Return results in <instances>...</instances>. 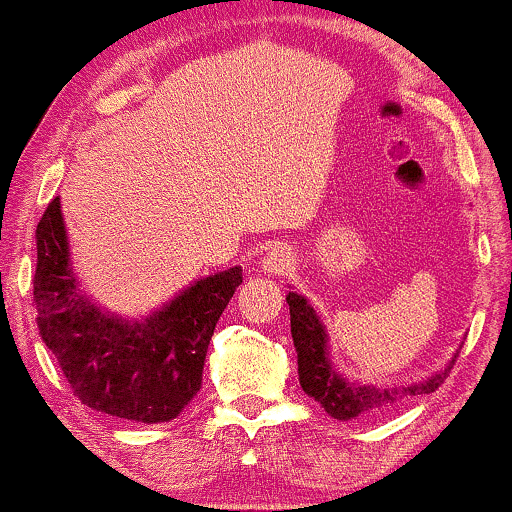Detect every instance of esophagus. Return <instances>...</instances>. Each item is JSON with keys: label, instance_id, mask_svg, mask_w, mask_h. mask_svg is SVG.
I'll return each mask as SVG.
<instances>
[{"label": "esophagus", "instance_id": "obj_1", "mask_svg": "<svg viewBox=\"0 0 512 512\" xmlns=\"http://www.w3.org/2000/svg\"><path fill=\"white\" fill-rule=\"evenodd\" d=\"M260 267L264 274H281V271H286L290 267V252L286 245H276V248H271L267 255L262 257Z\"/></svg>", "mask_w": 512, "mask_h": 512}]
</instances>
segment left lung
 Returning a JSON list of instances; mask_svg holds the SVG:
<instances>
[{
  "mask_svg": "<svg viewBox=\"0 0 512 512\" xmlns=\"http://www.w3.org/2000/svg\"><path fill=\"white\" fill-rule=\"evenodd\" d=\"M286 302L290 307V333H293L297 352L300 385L309 397L319 401L331 418L352 420L361 416H373V413H383L390 406L399 404L401 399L435 392L444 383L446 371H451L449 366L444 368V373L432 375L425 383L401 385L399 390L397 387L383 390V387L373 385L347 383L331 366V359H328L326 352V331H323L314 309L297 293H288Z\"/></svg>",
  "mask_w": 512,
  "mask_h": 512,
  "instance_id": "8db88e82",
  "label": "left lung"
}]
</instances>
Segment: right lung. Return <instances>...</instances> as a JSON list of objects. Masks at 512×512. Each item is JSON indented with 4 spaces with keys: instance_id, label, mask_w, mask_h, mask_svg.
<instances>
[{
    "instance_id": "obj_1",
    "label": "right lung",
    "mask_w": 512,
    "mask_h": 512,
    "mask_svg": "<svg viewBox=\"0 0 512 512\" xmlns=\"http://www.w3.org/2000/svg\"><path fill=\"white\" fill-rule=\"evenodd\" d=\"M241 283L243 269L231 267L200 278L146 321L115 319L77 290L58 198L37 224V328L75 397L108 416L177 418L200 390L210 338Z\"/></svg>"
}]
</instances>
